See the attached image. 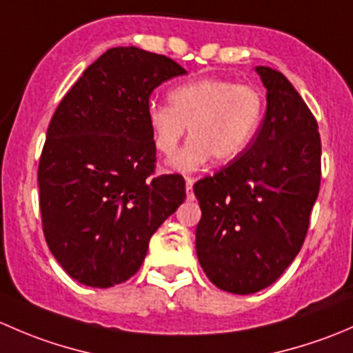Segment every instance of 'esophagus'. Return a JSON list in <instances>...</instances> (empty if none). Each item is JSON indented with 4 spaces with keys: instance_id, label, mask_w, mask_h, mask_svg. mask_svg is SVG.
I'll list each match as a JSON object with an SVG mask.
<instances>
[{
    "instance_id": "34e87169",
    "label": "esophagus",
    "mask_w": 353,
    "mask_h": 353,
    "mask_svg": "<svg viewBox=\"0 0 353 353\" xmlns=\"http://www.w3.org/2000/svg\"><path fill=\"white\" fill-rule=\"evenodd\" d=\"M193 184H194V179L193 177H186V198L190 199H194V194H193Z\"/></svg>"
}]
</instances>
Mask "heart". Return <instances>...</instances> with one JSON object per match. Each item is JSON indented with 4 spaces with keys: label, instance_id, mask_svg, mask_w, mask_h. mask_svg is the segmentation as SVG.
<instances>
[{
    "label": "heart",
    "instance_id": "1",
    "mask_svg": "<svg viewBox=\"0 0 353 353\" xmlns=\"http://www.w3.org/2000/svg\"><path fill=\"white\" fill-rule=\"evenodd\" d=\"M167 104L150 102L147 124L157 150L172 155L190 128V141L170 167L191 172L210 159L225 163L251 143L263 117V97L256 88L227 78H198L176 85Z\"/></svg>",
    "mask_w": 353,
    "mask_h": 353
}]
</instances>
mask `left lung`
Here are the masks:
<instances>
[{"instance_id": "8db88e82", "label": "left lung", "mask_w": 353, "mask_h": 353, "mask_svg": "<svg viewBox=\"0 0 353 353\" xmlns=\"http://www.w3.org/2000/svg\"><path fill=\"white\" fill-rule=\"evenodd\" d=\"M266 112L254 140L193 186L196 254L220 290L248 295L276 282L304 244L321 183L318 123L280 71L256 66Z\"/></svg>"}]
</instances>
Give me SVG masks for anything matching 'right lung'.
<instances>
[{
    "instance_id": "obj_1",
    "label": "right lung",
    "mask_w": 353,
    "mask_h": 353,
    "mask_svg": "<svg viewBox=\"0 0 353 353\" xmlns=\"http://www.w3.org/2000/svg\"><path fill=\"white\" fill-rule=\"evenodd\" d=\"M186 73L143 49L112 48L83 71L49 123L39 162L42 230L77 282L108 288L140 270L155 230L186 198L179 174L154 176L152 92Z\"/></svg>"
}]
</instances>
